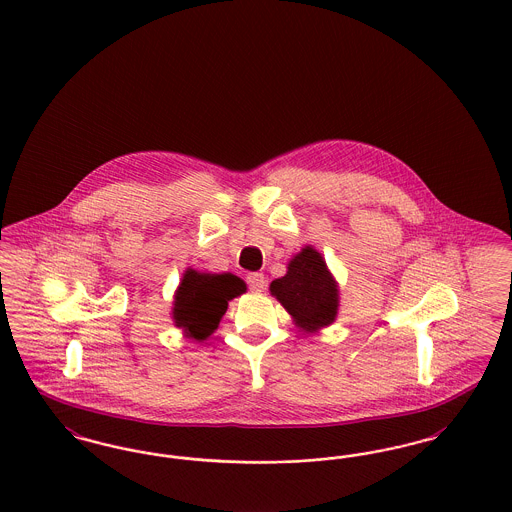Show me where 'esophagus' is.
<instances>
[{"label": "esophagus", "mask_w": 512, "mask_h": 512, "mask_svg": "<svg viewBox=\"0 0 512 512\" xmlns=\"http://www.w3.org/2000/svg\"><path fill=\"white\" fill-rule=\"evenodd\" d=\"M245 282H247V286H249L251 292H263L265 286H267L265 274H261V272H249V274L245 276Z\"/></svg>", "instance_id": "obj_1"}]
</instances>
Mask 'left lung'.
<instances>
[{
	"instance_id": "left-lung-1",
	"label": "left lung",
	"mask_w": 512,
	"mask_h": 512,
	"mask_svg": "<svg viewBox=\"0 0 512 512\" xmlns=\"http://www.w3.org/2000/svg\"><path fill=\"white\" fill-rule=\"evenodd\" d=\"M271 292L307 331L327 327L336 317L338 288L313 247L301 249L290 261L286 276L272 280Z\"/></svg>"
}]
</instances>
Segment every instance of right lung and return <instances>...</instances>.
I'll return each mask as SVG.
<instances>
[{"label": "right lung", "mask_w": 512, "mask_h": 512, "mask_svg": "<svg viewBox=\"0 0 512 512\" xmlns=\"http://www.w3.org/2000/svg\"><path fill=\"white\" fill-rule=\"evenodd\" d=\"M243 292V280L230 272L187 271L174 301V321L189 336L205 340L218 327L228 309V301Z\"/></svg>", "instance_id": "add662e5"}]
</instances>
